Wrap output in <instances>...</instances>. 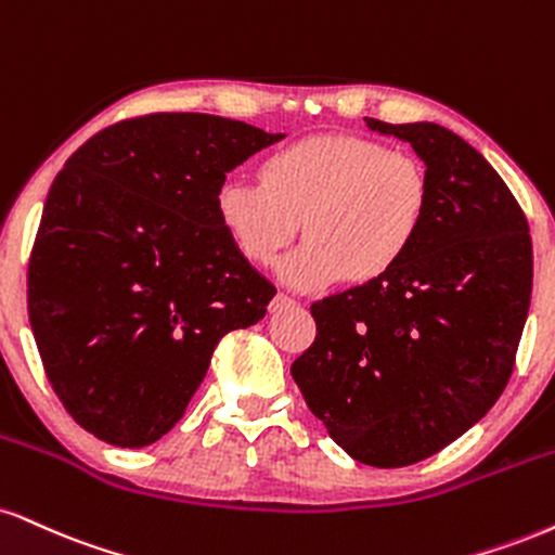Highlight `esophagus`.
Wrapping results in <instances>:
<instances>
[{
    "instance_id": "34e87169",
    "label": "esophagus",
    "mask_w": 555,
    "mask_h": 555,
    "mask_svg": "<svg viewBox=\"0 0 555 555\" xmlns=\"http://www.w3.org/2000/svg\"><path fill=\"white\" fill-rule=\"evenodd\" d=\"M299 302L297 299H292V297H286V295H276L271 299V312H279V310H286V307H297Z\"/></svg>"
}]
</instances>
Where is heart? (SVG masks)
Segmentation results:
<instances>
[{"mask_svg": "<svg viewBox=\"0 0 555 555\" xmlns=\"http://www.w3.org/2000/svg\"><path fill=\"white\" fill-rule=\"evenodd\" d=\"M429 176L405 152L366 137L305 139L266 157L260 183L224 178L217 219L245 258L276 260L305 222V240L279 266L295 289L377 282L409 256L429 217Z\"/></svg>", "mask_w": 555, "mask_h": 555, "instance_id": "1", "label": "heart"}]
</instances>
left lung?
Returning a JSON list of instances; mask_svg holds the SVG:
<instances>
[{
  "label": "left lung",
  "mask_w": 555,
  "mask_h": 555,
  "mask_svg": "<svg viewBox=\"0 0 555 555\" xmlns=\"http://www.w3.org/2000/svg\"><path fill=\"white\" fill-rule=\"evenodd\" d=\"M364 121L424 159L429 217L387 276L312 302L318 336L292 377L353 460L403 468L463 437L504 392L530 310L532 240L504 180L455 131Z\"/></svg>",
  "instance_id": "left-lung-1"
}]
</instances>
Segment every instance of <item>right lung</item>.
Returning a JSON list of instances; mask_svg holds the SVG:
<instances>
[{"instance_id": "add662e5", "label": "right lung", "mask_w": 555, "mask_h": 555, "mask_svg": "<svg viewBox=\"0 0 555 555\" xmlns=\"http://www.w3.org/2000/svg\"><path fill=\"white\" fill-rule=\"evenodd\" d=\"M284 133L152 113L108 126L46 196L28 315L72 418L116 447L180 422L224 333L266 315L276 289L217 219L219 183Z\"/></svg>"}]
</instances>
